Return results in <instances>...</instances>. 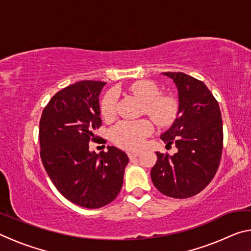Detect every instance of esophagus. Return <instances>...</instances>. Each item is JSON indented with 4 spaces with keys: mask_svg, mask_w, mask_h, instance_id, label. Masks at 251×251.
Masks as SVG:
<instances>
[{
    "mask_svg": "<svg viewBox=\"0 0 251 251\" xmlns=\"http://www.w3.org/2000/svg\"><path fill=\"white\" fill-rule=\"evenodd\" d=\"M127 155H128L129 158H135V157L139 156V151H128Z\"/></svg>",
    "mask_w": 251,
    "mask_h": 251,
    "instance_id": "1",
    "label": "esophagus"
}]
</instances>
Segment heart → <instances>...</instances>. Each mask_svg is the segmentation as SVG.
<instances>
[{
    "instance_id": "heart-1",
    "label": "heart",
    "mask_w": 251,
    "mask_h": 251,
    "mask_svg": "<svg viewBox=\"0 0 251 251\" xmlns=\"http://www.w3.org/2000/svg\"><path fill=\"white\" fill-rule=\"evenodd\" d=\"M129 92L145 104L146 113L157 125L166 127L172 125L179 114V101L175 96L160 94V88L151 80H137L128 87ZM116 96L108 92L100 103V114L106 121L115 116ZM154 130L150 120H124L118 122L109 131L110 139L118 147L127 151H135L143 146L145 139Z\"/></svg>"
}]
</instances>
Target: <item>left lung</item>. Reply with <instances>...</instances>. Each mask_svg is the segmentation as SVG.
<instances>
[{
  "label": "left lung",
  "instance_id": "left-lung-1",
  "mask_svg": "<svg viewBox=\"0 0 251 251\" xmlns=\"http://www.w3.org/2000/svg\"><path fill=\"white\" fill-rule=\"evenodd\" d=\"M163 75L176 84L179 114L160 138L167 145L175 144L178 151L173 156L157 151L151 176L161 194L188 198L201 193L218 169L224 139L222 113L201 80L181 72Z\"/></svg>",
  "mask_w": 251,
  "mask_h": 251
}]
</instances>
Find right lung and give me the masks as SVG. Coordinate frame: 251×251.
<instances>
[{"label":"right lung","instance_id":"1","mask_svg":"<svg viewBox=\"0 0 251 251\" xmlns=\"http://www.w3.org/2000/svg\"><path fill=\"white\" fill-rule=\"evenodd\" d=\"M106 83L80 80L57 92L40 121L41 159L57 190L80 207L96 209L120 194L128 157L114 146L96 154L88 143L101 125L100 94Z\"/></svg>","mask_w":251,"mask_h":251}]
</instances>
